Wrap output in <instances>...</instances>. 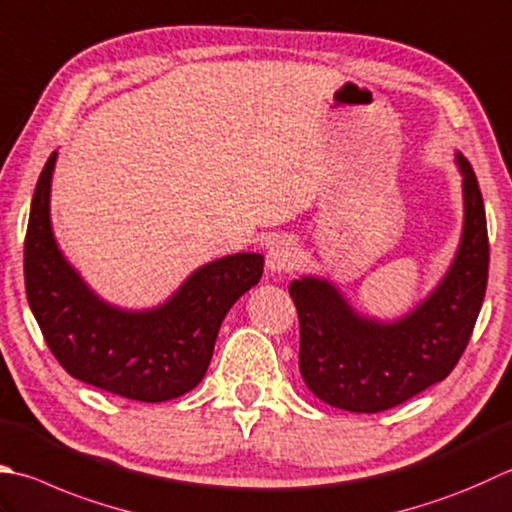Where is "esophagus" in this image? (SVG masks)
<instances>
[{
    "label": "esophagus",
    "instance_id": "34e87169",
    "mask_svg": "<svg viewBox=\"0 0 512 512\" xmlns=\"http://www.w3.org/2000/svg\"><path fill=\"white\" fill-rule=\"evenodd\" d=\"M299 262V248L288 237H279L268 248L266 266L270 273H284V270H293Z\"/></svg>",
    "mask_w": 512,
    "mask_h": 512
}]
</instances>
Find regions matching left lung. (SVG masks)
Here are the masks:
<instances>
[{
  "instance_id": "left-lung-1",
  "label": "left lung",
  "mask_w": 512,
  "mask_h": 512,
  "mask_svg": "<svg viewBox=\"0 0 512 512\" xmlns=\"http://www.w3.org/2000/svg\"><path fill=\"white\" fill-rule=\"evenodd\" d=\"M464 228L457 255L422 304L395 322L359 315L335 284L288 286L299 315V370L310 393L350 413H382L442 382L473 335L488 282V230L475 170L457 153Z\"/></svg>"
}]
</instances>
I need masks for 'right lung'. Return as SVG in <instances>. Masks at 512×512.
Instances as JSON below:
<instances>
[{"label": "right lung", "instance_id": "obj_1", "mask_svg": "<svg viewBox=\"0 0 512 512\" xmlns=\"http://www.w3.org/2000/svg\"><path fill=\"white\" fill-rule=\"evenodd\" d=\"M57 150L37 179L24 242L28 306L70 377L135 402H168L202 382L224 317L264 273L259 253L199 266L164 304L126 310L99 299L66 262L50 226Z\"/></svg>", "mask_w": 512, "mask_h": 512}]
</instances>
